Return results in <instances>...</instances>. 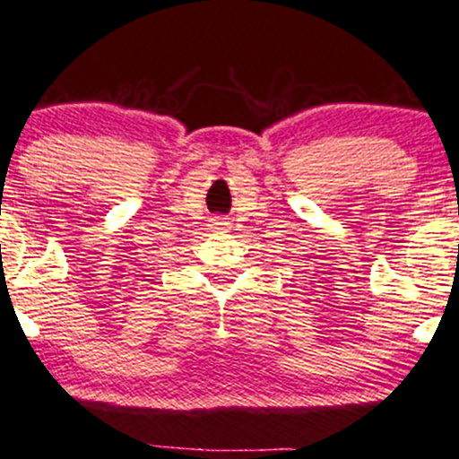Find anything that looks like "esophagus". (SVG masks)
I'll return each instance as SVG.
<instances>
[{
	"instance_id": "obj_1",
	"label": "esophagus",
	"mask_w": 459,
	"mask_h": 459,
	"mask_svg": "<svg viewBox=\"0 0 459 459\" xmlns=\"http://www.w3.org/2000/svg\"><path fill=\"white\" fill-rule=\"evenodd\" d=\"M219 225H221V223H219Z\"/></svg>"
}]
</instances>
